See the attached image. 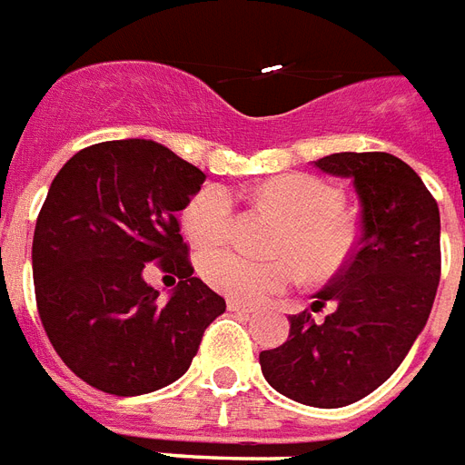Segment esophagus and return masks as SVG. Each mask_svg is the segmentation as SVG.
Instances as JSON below:
<instances>
[{"label":"esophagus","mask_w":465,"mask_h":465,"mask_svg":"<svg viewBox=\"0 0 465 465\" xmlns=\"http://www.w3.org/2000/svg\"><path fill=\"white\" fill-rule=\"evenodd\" d=\"M228 310L237 312V314H250V312H255L252 310V304L240 302V300H228Z\"/></svg>","instance_id":"obj_1"}]
</instances>
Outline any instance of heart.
Segmentation results:
<instances>
[{
    "label": "heart",
    "instance_id": "1",
    "mask_svg": "<svg viewBox=\"0 0 465 465\" xmlns=\"http://www.w3.org/2000/svg\"><path fill=\"white\" fill-rule=\"evenodd\" d=\"M257 200L274 208L284 225L274 237L272 260H252L237 250H213L200 257L203 280L218 292L260 302L300 280H330L354 252V225L341 215V195L307 173H287L257 185ZM232 195L220 185L195 193L183 208V230L195 247H215L232 232Z\"/></svg>",
    "mask_w": 465,
    "mask_h": 465
}]
</instances>
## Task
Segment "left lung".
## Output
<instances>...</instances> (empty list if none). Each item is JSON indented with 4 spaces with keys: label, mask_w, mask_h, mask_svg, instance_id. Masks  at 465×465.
I'll return each instance as SVG.
<instances>
[{
    "label": "left lung",
    "mask_w": 465,
    "mask_h": 465,
    "mask_svg": "<svg viewBox=\"0 0 465 465\" xmlns=\"http://www.w3.org/2000/svg\"><path fill=\"white\" fill-rule=\"evenodd\" d=\"M312 165L349 178L359 198L357 247L310 312L290 317L282 347L260 354L267 384L292 401L340 409L369 396L421 334L441 277L439 205L391 153H331ZM324 303V322L311 312Z\"/></svg>",
    "instance_id": "left-lung-1"
}]
</instances>
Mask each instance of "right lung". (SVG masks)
Instances as JSON below:
<instances>
[{"instance_id": "1", "label": "right lung", "mask_w": 465, "mask_h": 465, "mask_svg": "<svg viewBox=\"0 0 465 465\" xmlns=\"http://www.w3.org/2000/svg\"><path fill=\"white\" fill-rule=\"evenodd\" d=\"M203 181L145 138L89 145L56 173L34 230V290L46 337L86 384L141 396L178 381L225 312L193 277L178 225ZM148 262L182 277L165 303L144 282Z\"/></svg>"}]
</instances>
